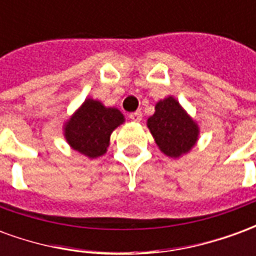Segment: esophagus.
I'll return each mask as SVG.
<instances>
[{
    "instance_id": "34e87169",
    "label": "esophagus",
    "mask_w": 256,
    "mask_h": 256,
    "mask_svg": "<svg viewBox=\"0 0 256 256\" xmlns=\"http://www.w3.org/2000/svg\"><path fill=\"white\" fill-rule=\"evenodd\" d=\"M128 118L133 120V122H141V119H142V112L141 111H136V112H132Z\"/></svg>"
}]
</instances>
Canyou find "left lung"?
<instances>
[{
    "label": "left lung",
    "mask_w": 256,
    "mask_h": 256,
    "mask_svg": "<svg viewBox=\"0 0 256 256\" xmlns=\"http://www.w3.org/2000/svg\"><path fill=\"white\" fill-rule=\"evenodd\" d=\"M146 128L160 152L172 159L188 155L200 137L198 123L172 96L156 102L155 114L148 118Z\"/></svg>",
    "instance_id": "left-lung-1"
}]
</instances>
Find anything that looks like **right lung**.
Instances as JSON below:
<instances>
[{
    "label": "right lung",
    "instance_id": "add662e5",
    "mask_svg": "<svg viewBox=\"0 0 256 256\" xmlns=\"http://www.w3.org/2000/svg\"><path fill=\"white\" fill-rule=\"evenodd\" d=\"M124 123L115 106L88 97L63 124V136L70 148L89 159L106 155L112 132Z\"/></svg>",
    "mask_w": 256,
    "mask_h": 256
}]
</instances>
